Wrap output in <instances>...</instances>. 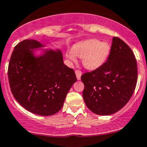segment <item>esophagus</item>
I'll use <instances>...</instances> for the list:
<instances>
[{
  "mask_svg": "<svg viewBox=\"0 0 147 147\" xmlns=\"http://www.w3.org/2000/svg\"><path fill=\"white\" fill-rule=\"evenodd\" d=\"M75 73H76V75L78 80H80L81 76H82V71H80V70H76Z\"/></svg>",
  "mask_w": 147,
  "mask_h": 147,
  "instance_id": "esophagus-1",
  "label": "esophagus"
}]
</instances>
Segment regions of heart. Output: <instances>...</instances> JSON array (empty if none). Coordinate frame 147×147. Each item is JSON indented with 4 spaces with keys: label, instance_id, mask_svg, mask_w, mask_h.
<instances>
[{
    "label": "heart",
    "instance_id": "heart-1",
    "mask_svg": "<svg viewBox=\"0 0 147 147\" xmlns=\"http://www.w3.org/2000/svg\"><path fill=\"white\" fill-rule=\"evenodd\" d=\"M111 47L105 41L89 39L76 45L72 51L66 53V58L71 63L76 62V56L82 58V64L86 69L95 70L105 63L109 55Z\"/></svg>",
    "mask_w": 147,
    "mask_h": 147
}]
</instances>
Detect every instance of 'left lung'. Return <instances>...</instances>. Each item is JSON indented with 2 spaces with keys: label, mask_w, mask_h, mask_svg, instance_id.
Listing matches in <instances>:
<instances>
[{
  "label": "left lung",
  "mask_w": 147,
  "mask_h": 147,
  "mask_svg": "<svg viewBox=\"0 0 147 147\" xmlns=\"http://www.w3.org/2000/svg\"><path fill=\"white\" fill-rule=\"evenodd\" d=\"M137 78V63L132 50L121 39L113 37L108 60L81 76L85 105L97 115L113 114L131 98Z\"/></svg>",
  "instance_id": "1"
}]
</instances>
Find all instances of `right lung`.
Listing matches in <instances>:
<instances>
[{"label":"right lung","mask_w":147,"mask_h":147,"mask_svg":"<svg viewBox=\"0 0 147 147\" xmlns=\"http://www.w3.org/2000/svg\"><path fill=\"white\" fill-rule=\"evenodd\" d=\"M36 40H25L12 52L8 67L9 86L13 97L27 111L40 115H51L63 107L70 88L77 78L74 69L63 63L59 49L43 47Z\"/></svg>","instance_id":"1"}]
</instances>
